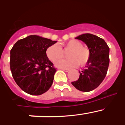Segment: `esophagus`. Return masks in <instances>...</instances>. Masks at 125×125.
Masks as SVG:
<instances>
[{
  "label": "esophagus",
  "mask_w": 125,
  "mask_h": 125,
  "mask_svg": "<svg viewBox=\"0 0 125 125\" xmlns=\"http://www.w3.org/2000/svg\"><path fill=\"white\" fill-rule=\"evenodd\" d=\"M62 70V71H65V72H69V69H61Z\"/></svg>",
  "instance_id": "34e87169"
}]
</instances>
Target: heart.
<instances>
[{"label":"heart","mask_w":125,"mask_h":125,"mask_svg":"<svg viewBox=\"0 0 125 125\" xmlns=\"http://www.w3.org/2000/svg\"><path fill=\"white\" fill-rule=\"evenodd\" d=\"M70 50L67 54L68 59L57 62L56 67L62 69H68L76 66H84L88 62L90 57V51L87 47L83 46V44L78 40H71L65 44L59 47L56 44L49 46L46 50V55L50 61L56 62L62 58L63 51Z\"/></svg>","instance_id":"1"}]
</instances>
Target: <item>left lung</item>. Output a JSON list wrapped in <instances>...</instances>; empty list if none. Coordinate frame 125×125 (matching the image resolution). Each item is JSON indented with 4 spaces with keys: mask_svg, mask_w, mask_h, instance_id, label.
<instances>
[{
    "mask_svg": "<svg viewBox=\"0 0 125 125\" xmlns=\"http://www.w3.org/2000/svg\"><path fill=\"white\" fill-rule=\"evenodd\" d=\"M86 44L90 57L86 66L79 71V78L71 83L77 89L89 92L100 86L105 78L110 63V48L104 39L91 34H83L76 37Z\"/></svg>",
    "mask_w": 125,
    "mask_h": 125,
    "instance_id": "8db88e82",
    "label": "left lung"
}]
</instances>
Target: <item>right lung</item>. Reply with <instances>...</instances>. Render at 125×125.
Returning <instances> with one entry per match:
<instances>
[{
  "mask_svg": "<svg viewBox=\"0 0 125 125\" xmlns=\"http://www.w3.org/2000/svg\"><path fill=\"white\" fill-rule=\"evenodd\" d=\"M57 41L31 35L19 40L10 50V67L20 88L31 95H41L51 88L56 71L46 50Z\"/></svg>",
  "mask_w": 125,
  "mask_h": 125,
  "instance_id": "1",
  "label": "right lung"
}]
</instances>
